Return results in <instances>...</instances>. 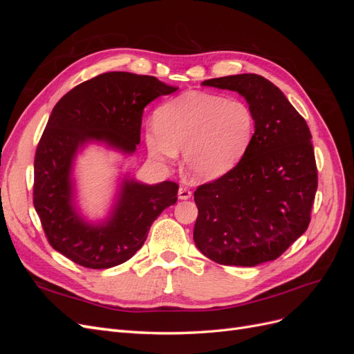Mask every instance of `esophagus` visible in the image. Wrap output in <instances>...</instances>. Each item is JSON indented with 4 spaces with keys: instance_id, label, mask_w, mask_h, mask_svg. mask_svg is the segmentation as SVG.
Here are the masks:
<instances>
[{
    "instance_id": "esophagus-1",
    "label": "esophagus",
    "mask_w": 354,
    "mask_h": 354,
    "mask_svg": "<svg viewBox=\"0 0 354 354\" xmlns=\"http://www.w3.org/2000/svg\"><path fill=\"white\" fill-rule=\"evenodd\" d=\"M190 198H192V192L186 186H180V189H178V199L186 201V199H190Z\"/></svg>"
}]
</instances>
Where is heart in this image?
<instances>
[{
	"mask_svg": "<svg viewBox=\"0 0 354 354\" xmlns=\"http://www.w3.org/2000/svg\"><path fill=\"white\" fill-rule=\"evenodd\" d=\"M254 113L241 99L186 91L159 106L145 130L147 152L169 162L183 149V164L196 180L223 176L238 162L254 133Z\"/></svg>",
	"mask_w": 354,
	"mask_h": 354,
	"instance_id": "b5f03b06",
	"label": "heart"
}]
</instances>
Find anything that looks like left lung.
<instances>
[{
  "label": "left lung",
  "instance_id": "obj_1",
  "mask_svg": "<svg viewBox=\"0 0 354 354\" xmlns=\"http://www.w3.org/2000/svg\"><path fill=\"white\" fill-rule=\"evenodd\" d=\"M202 85L243 95L255 131L236 165L195 190L194 241L203 255L223 266L276 260L312 218L317 167L308 125L261 75H230Z\"/></svg>",
  "mask_w": 354,
  "mask_h": 354
}]
</instances>
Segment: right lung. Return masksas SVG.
Segmentation results:
<instances>
[{"label":"right lung","mask_w":354,"mask_h":354,"mask_svg":"<svg viewBox=\"0 0 354 354\" xmlns=\"http://www.w3.org/2000/svg\"><path fill=\"white\" fill-rule=\"evenodd\" d=\"M149 75L106 72L77 85L57 102L34 160V207L48 243L87 269L122 264L142 248L152 223L177 202L178 185L124 180L109 220L85 223L72 205L71 169L78 147L99 140L133 153L140 143L142 116L159 95L174 93Z\"/></svg>","instance_id":"right-lung-1"}]
</instances>
